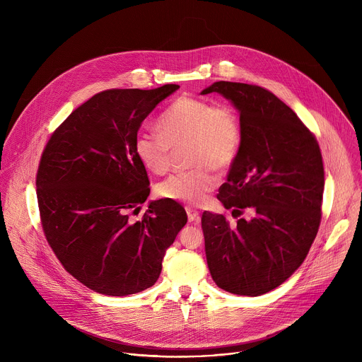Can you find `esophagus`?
<instances>
[{
  "label": "esophagus",
  "instance_id": "esophagus-1",
  "mask_svg": "<svg viewBox=\"0 0 362 362\" xmlns=\"http://www.w3.org/2000/svg\"><path fill=\"white\" fill-rule=\"evenodd\" d=\"M186 214H187V219L189 222H197L200 219V215L197 211L192 209V208H186Z\"/></svg>",
  "mask_w": 362,
  "mask_h": 362
}]
</instances>
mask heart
Listing matches in <instances>:
<instances>
[{
	"label": "heart",
	"mask_w": 362,
	"mask_h": 362,
	"mask_svg": "<svg viewBox=\"0 0 362 362\" xmlns=\"http://www.w3.org/2000/svg\"><path fill=\"white\" fill-rule=\"evenodd\" d=\"M158 133L140 132L133 148L139 162L151 173L169 170L172 150L187 143L189 170L170 175L156 193L168 200L202 204L218 187L219 170L230 169L238 160L243 130L238 112L226 103L182 95L162 113Z\"/></svg>",
	"instance_id": "b5f03b06"
}]
</instances>
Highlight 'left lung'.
Here are the masks:
<instances>
[{
	"label": "left lung",
	"mask_w": 362,
	"mask_h": 362,
	"mask_svg": "<svg viewBox=\"0 0 362 362\" xmlns=\"http://www.w3.org/2000/svg\"><path fill=\"white\" fill-rule=\"evenodd\" d=\"M240 113L242 150L218 199L232 216L203 212L202 229L215 284L235 295L259 296L285 282L303 262L322 216L324 162L314 133L272 91L218 81ZM246 211L249 218H240Z\"/></svg>",
	"instance_id": "1"
}]
</instances>
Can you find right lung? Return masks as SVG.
I'll list each match as a JSON object with an SVG mask.
<instances>
[{
	"label": "right lung",
	"instance_id": "obj_1",
	"mask_svg": "<svg viewBox=\"0 0 362 362\" xmlns=\"http://www.w3.org/2000/svg\"><path fill=\"white\" fill-rule=\"evenodd\" d=\"M177 84L110 88L78 106L48 139L35 186L44 236L63 268L94 292L126 296L156 284L166 249L187 222L177 202H150L133 143Z\"/></svg>",
	"mask_w": 362,
	"mask_h": 362
}]
</instances>
